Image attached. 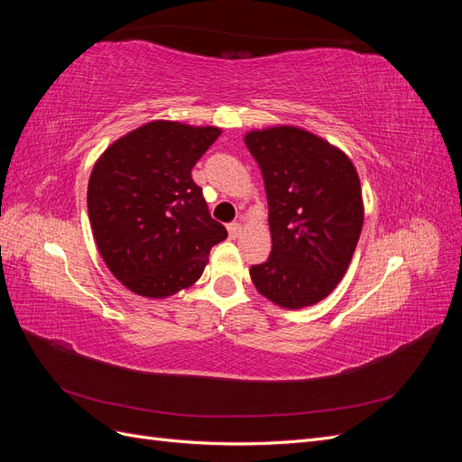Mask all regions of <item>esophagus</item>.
<instances>
[{
  "mask_svg": "<svg viewBox=\"0 0 462 462\" xmlns=\"http://www.w3.org/2000/svg\"><path fill=\"white\" fill-rule=\"evenodd\" d=\"M227 231H229V236L231 239H236V236H239L241 233H243V227H241V223H229L227 226Z\"/></svg>",
  "mask_w": 462,
  "mask_h": 462,
  "instance_id": "1",
  "label": "esophagus"
}]
</instances>
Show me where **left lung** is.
<instances>
[{
    "label": "left lung",
    "mask_w": 462,
    "mask_h": 462,
    "mask_svg": "<svg viewBox=\"0 0 462 462\" xmlns=\"http://www.w3.org/2000/svg\"><path fill=\"white\" fill-rule=\"evenodd\" d=\"M270 206L272 254L253 265L260 295L297 310L326 299L343 279L365 223L353 162L324 138L289 125L250 131Z\"/></svg>",
    "instance_id": "left-lung-1"
}]
</instances>
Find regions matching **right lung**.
Instances as JSON below:
<instances>
[{
    "label": "right lung",
    "mask_w": 462,
    "mask_h": 462,
    "mask_svg": "<svg viewBox=\"0 0 462 462\" xmlns=\"http://www.w3.org/2000/svg\"><path fill=\"white\" fill-rule=\"evenodd\" d=\"M217 127L152 121L111 144L88 180L96 246L119 282L148 299L197 283L227 229L212 219L192 167Z\"/></svg>",
    "instance_id": "add662e5"
}]
</instances>
